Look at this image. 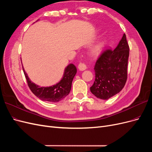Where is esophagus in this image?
<instances>
[{
	"mask_svg": "<svg viewBox=\"0 0 152 152\" xmlns=\"http://www.w3.org/2000/svg\"><path fill=\"white\" fill-rule=\"evenodd\" d=\"M86 65L84 62H80L79 64V65H78V68H79V69L80 71H84L86 69Z\"/></svg>",
	"mask_w": 152,
	"mask_h": 152,
	"instance_id": "1",
	"label": "esophagus"
}]
</instances>
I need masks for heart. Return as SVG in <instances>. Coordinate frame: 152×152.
Instances as JSON below:
<instances>
[{"label": "heart", "instance_id": "1", "mask_svg": "<svg viewBox=\"0 0 152 152\" xmlns=\"http://www.w3.org/2000/svg\"><path fill=\"white\" fill-rule=\"evenodd\" d=\"M103 47V44L102 43H99L96 44V45L94 47V48L92 49V52L93 53H98L100 51V50L102 49V48Z\"/></svg>", "mask_w": 152, "mask_h": 152}]
</instances>
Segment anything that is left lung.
<instances>
[{
	"label": "left lung",
	"mask_w": 152,
	"mask_h": 152,
	"mask_svg": "<svg viewBox=\"0 0 152 152\" xmlns=\"http://www.w3.org/2000/svg\"><path fill=\"white\" fill-rule=\"evenodd\" d=\"M129 47L124 33L114 50H102L94 67L95 81L90 91L95 96L107 100L123 88L128 78Z\"/></svg>",
	"instance_id": "obj_1"
}]
</instances>
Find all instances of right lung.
<instances>
[{
    "label": "right lung",
    "mask_w": 152,
    "mask_h": 152,
    "mask_svg": "<svg viewBox=\"0 0 152 152\" xmlns=\"http://www.w3.org/2000/svg\"><path fill=\"white\" fill-rule=\"evenodd\" d=\"M23 72L28 85L34 95L43 101L57 102L64 99L69 94L72 81L76 74L77 69L74 64H71L66 68L61 81L56 85L50 87H40L36 85L29 79L24 69Z\"/></svg>",
    "instance_id": "obj_1"
}]
</instances>
